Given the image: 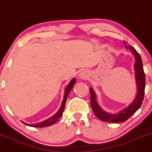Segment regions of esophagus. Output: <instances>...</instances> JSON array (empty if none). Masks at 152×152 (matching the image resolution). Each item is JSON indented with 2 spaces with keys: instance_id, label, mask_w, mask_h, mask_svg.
Listing matches in <instances>:
<instances>
[{
  "instance_id": "34e87169",
  "label": "esophagus",
  "mask_w": 152,
  "mask_h": 152,
  "mask_svg": "<svg viewBox=\"0 0 152 152\" xmlns=\"http://www.w3.org/2000/svg\"><path fill=\"white\" fill-rule=\"evenodd\" d=\"M79 77L82 79H84V78H86L88 77V74L86 72H81L79 74Z\"/></svg>"
}]
</instances>
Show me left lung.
Listing matches in <instances>:
<instances>
[{"mask_svg":"<svg viewBox=\"0 0 152 152\" xmlns=\"http://www.w3.org/2000/svg\"><path fill=\"white\" fill-rule=\"evenodd\" d=\"M124 42L126 48H129V50L132 51L135 58L134 69L135 72V81H136L137 92L133 102L128 107H126V108L121 110L120 113H117V114H111V113H108L106 112V111H104L99 106L96 102V94H95L93 89L90 88V104L92 110L94 111L95 115L100 120L104 121V122H106L118 123L126 121L133 113L136 112L140 108L143 102V99H144L145 88V75L144 69H143L142 59H141L140 54L133 46H131V45H127L126 42Z\"/></svg>","mask_w":152,"mask_h":152,"instance_id":"left-lung-1","label":"left lung"}]
</instances>
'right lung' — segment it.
<instances>
[{
	"label": "right lung",
	"mask_w": 152,
	"mask_h": 152,
	"mask_svg": "<svg viewBox=\"0 0 152 152\" xmlns=\"http://www.w3.org/2000/svg\"><path fill=\"white\" fill-rule=\"evenodd\" d=\"M75 83H76V78H73V79L71 80V82L69 83L68 84V86H66V88L65 89V93H64V99L62 102L61 106H60L59 110H58V112L53 115V116H52L51 117H50V118H48V120L44 121V122L37 123V124H28L23 122H23L24 124L27 125V126H32V127H38V128H39V127L49 126H50V125L54 124L56 122H57L58 120H59V119L61 117V116L62 115V113H63V111L64 109V106H65V103H66V99H67V96H68L69 94L70 91L72 90V88L74 87Z\"/></svg>",
	"instance_id": "right-lung-1"
}]
</instances>
